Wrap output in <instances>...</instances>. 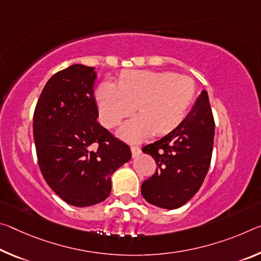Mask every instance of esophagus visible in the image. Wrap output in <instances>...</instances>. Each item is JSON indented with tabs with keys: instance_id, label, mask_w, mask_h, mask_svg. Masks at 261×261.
<instances>
[{
	"instance_id": "1",
	"label": "esophagus",
	"mask_w": 261,
	"mask_h": 261,
	"mask_svg": "<svg viewBox=\"0 0 261 261\" xmlns=\"http://www.w3.org/2000/svg\"><path fill=\"white\" fill-rule=\"evenodd\" d=\"M140 152L142 151H140V148L138 146H131V153H132V156H134V158L139 155Z\"/></svg>"
}]
</instances>
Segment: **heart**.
Returning <instances> with one entry per match:
<instances>
[{"label":"heart","instance_id":"heart-1","mask_svg":"<svg viewBox=\"0 0 261 261\" xmlns=\"http://www.w3.org/2000/svg\"><path fill=\"white\" fill-rule=\"evenodd\" d=\"M195 87L187 75L145 69L125 71L119 84L103 81L95 94L101 123L117 126L137 109L140 114L118 130L122 139L143 142L154 134H166L179 125L193 100Z\"/></svg>","mask_w":261,"mask_h":261}]
</instances>
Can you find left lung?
Returning a JSON list of instances; mask_svg holds the SVG:
<instances>
[{
  "label": "left lung",
  "instance_id": "1",
  "mask_svg": "<svg viewBox=\"0 0 261 261\" xmlns=\"http://www.w3.org/2000/svg\"><path fill=\"white\" fill-rule=\"evenodd\" d=\"M215 122L205 90L174 130L143 147L158 165L142 185V195L155 206L176 209L200 189L212 160Z\"/></svg>",
  "mask_w": 261,
  "mask_h": 261
}]
</instances>
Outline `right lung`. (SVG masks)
I'll return each instance as SVG.
<instances>
[{
    "mask_svg": "<svg viewBox=\"0 0 261 261\" xmlns=\"http://www.w3.org/2000/svg\"><path fill=\"white\" fill-rule=\"evenodd\" d=\"M94 67L74 64L45 85L34 115L37 158L45 181L74 206L100 203L111 175L131 159L130 147L97 122Z\"/></svg>",
    "mask_w": 261,
    "mask_h": 261,
    "instance_id": "1",
    "label": "right lung"
}]
</instances>
